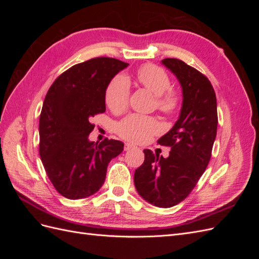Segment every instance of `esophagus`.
Listing matches in <instances>:
<instances>
[{
	"instance_id": "34e87169",
	"label": "esophagus",
	"mask_w": 259,
	"mask_h": 259,
	"mask_svg": "<svg viewBox=\"0 0 259 259\" xmlns=\"http://www.w3.org/2000/svg\"><path fill=\"white\" fill-rule=\"evenodd\" d=\"M135 148V146H133L132 144H128V143H126L124 145V150L125 151H128V150H132V149H134Z\"/></svg>"
}]
</instances>
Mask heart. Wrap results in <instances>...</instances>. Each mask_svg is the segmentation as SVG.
I'll list each match as a JSON object with an SVG mask.
<instances>
[{"mask_svg":"<svg viewBox=\"0 0 259 259\" xmlns=\"http://www.w3.org/2000/svg\"><path fill=\"white\" fill-rule=\"evenodd\" d=\"M140 85L155 95L156 107L166 114H174L182 104V96L177 90L170 88V79L165 70L152 64H146L136 72ZM130 84L126 77L116 75L108 84L105 92L107 107L114 113L126 109L130 101ZM161 131V125L154 117L142 114H131L116 125V132L123 139L132 143H145Z\"/></svg>","mask_w":259,"mask_h":259,"instance_id":"b5f03b06","label":"heart"}]
</instances>
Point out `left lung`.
<instances>
[{
  "label": "left lung",
  "mask_w": 259,
  "mask_h": 259,
  "mask_svg": "<svg viewBox=\"0 0 259 259\" xmlns=\"http://www.w3.org/2000/svg\"><path fill=\"white\" fill-rule=\"evenodd\" d=\"M162 64L182 84V111L173 128L158 140V145L170 148L168 158L145 149V161L135 170L134 183L146 201L159 207H170L190 194L205 171L218 116L216 94L204 74L176 58H165Z\"/></svg>",
  "instance_id": "left-lung-1"
}]
</instances>
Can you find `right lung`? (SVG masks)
<instances>
[{
    "mask_svg": "<svg viewBox=\"0 0 259 259\" xmlns=\"http://www.w3.org/2000/svg\"><path fill=\"white\" fill-rule=\"evenodd\" d=\"M127 62L97 57L72 66L54 81L40 115V152L55 189L70 200L96 193L106 179L109 162L123 151L120 140L92 143L93 116L106 111L105 92Z\"/></svg>",
    "mask_w": 259,
    "mask_h": 259,
    "instance_id": "right-lung-1",
    "label": "right lung"
}]
</instances>
